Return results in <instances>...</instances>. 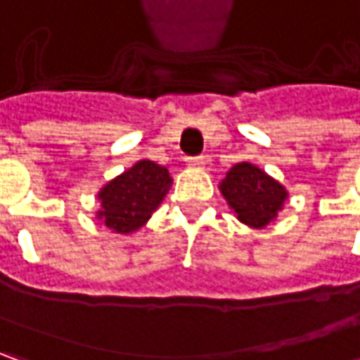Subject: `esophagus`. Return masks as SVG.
Wrapping results in <instances>:
<instances>
[{"label":"esophagus","instance_id":"1","mask_svg":"<svg viewBox=\"0 0 360 360\" xmlns=\"http://www.w3.org/2000/svg\"><path fill=\"white\" fill-rule=\"evenodd\" d=\"M204 164H206L204 156H194V158H186L188 168H202Z\"/></svg>","mask_w":360,"mask_h":360}]
</instances>
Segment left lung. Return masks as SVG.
<instances>
[{
    "instance_id": "left-lung-1",
    "label": "left lung",
    "mask_w": 360,
    "mask_h": 360,
    "mask_svg": "<svg viewBox=\"0 0 360 360\" xmlns=\"http://www.w3.org/2000/svg\"><path fill=\"white\" fill-rule=\"evenodd\" d=\"M220 192L238 220L252 229H264L283 210L288 192L250 162L232 166L220 182Z\"/></svg>"
}]
</instances>
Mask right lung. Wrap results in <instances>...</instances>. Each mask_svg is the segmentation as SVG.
Instances as JSON below:
<instances>
[{
	"instance_id": "add662e5",
	"label": "right lung",
	"mask_w": 360,
	"mask_h": 360,
	"mask_svg": "<svg viewBox=\"0 0 360 360\" xmlns=\"http://www.w3.org/2000/svg\"><path fill=\"white\" fill-rule=\"evenodd\" d=\"M172 186L168 168L152 160H140L124 174L110 180L100 192L102 208L96 216L118 234L142 229Z\"/></svg>"
}]
</instances>
